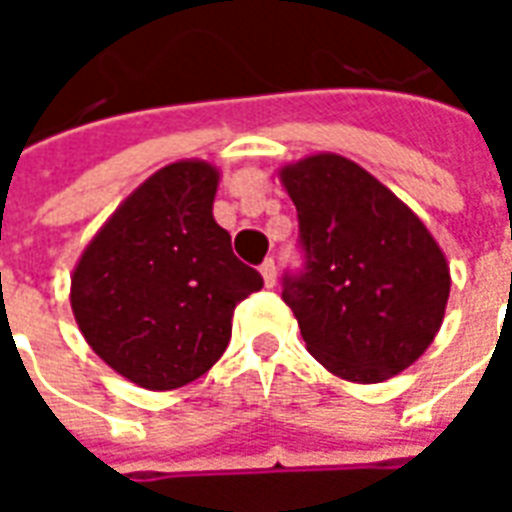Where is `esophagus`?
<instances>
[{
  "mask_svg": "<svg viewBox=\"0 0 512 512\" xmlns=\"http://www.w3.org/2000/svg\"><path fill=\"white\" fill-rule=\"evenodd\" d=\"M260 274H263V279H266L268 288H274V285H277V263H274V257H266V260H263Z\"/></svg>",
  "mask_w": 512,
  "mask_h": 512,
  "instance_id": "34e87169",
  "label": "esophagus"
}]
</instances>
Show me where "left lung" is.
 Listing matches in <instances>:
<instances>
[{
    "label": "left lung",
    "instance_id": "obj_1",
    "mask_svg": "<svg viewBox=\"0 0 512 512\" xmlns=\"http://www.w3.org/2000/svg\"><path fill=\"white\" fill-rule=\"evenodd\" d=\"M299 216L301 268L282 301L326 370L356 384L397 376L439 332L450 268L414 213L334 153L282 169Z\"/></svg>",
    "mask_w": 512,
    "mask_h": 512
}]
</instances>
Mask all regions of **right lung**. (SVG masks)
I'll return each instance as SVG.
<instances>
[{"mask_svg": "<svg viewBox=\"0 0 512 512\" xmlns=\"http://www.w3.org/2000/svg\"><path fill=\"white\" fill-rule=\"evenodd\" d=\"M219 172L205 161L158 169L84 249L71 307L106 365L145 389L208 373L233 334L235 307L263 288L213 219Z\"/></svg>", "mask_w": 512, "mask_h": 512, "instance_id": "1", "label": "right lung"}]
</instances>
